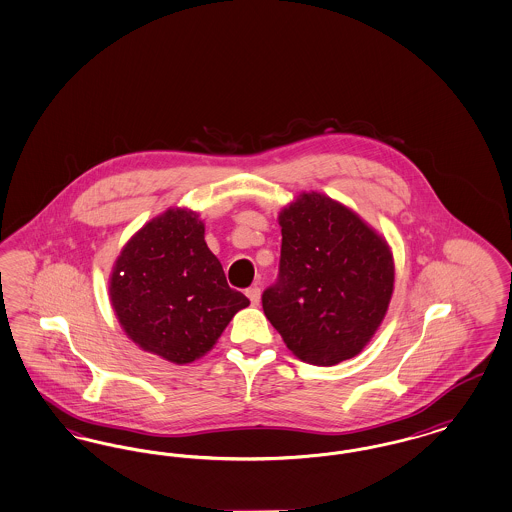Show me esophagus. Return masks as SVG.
<instances>
[{
    "instance_id": "34e87169",
    "label": "esophagus",
    "mask_w": 512,
    "mask_h": 512,
    "mask_svg": "<svg viewBox=\"0 0 512 512\" xmlns=\"http://www.w3.org/2000/svg\"><path fill=\"white\" fill-rule=\"evenodd\" d=\"M246 295L249 297V301H251L253 307H257V305L261 303V287H249L246 291Z\"/></svg>"
}]
</instances>
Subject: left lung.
<instances>
[{"label":"left lung","instance_id":"8db88e82","mask_svg":"<svg viewBox=\"0 0 512 512\" xmlns=\"http://www.w3.org/2000/svg\"><path fill=\"white\" fill-rule=\"evenodd\" d=\"M278 278L263 310L303 362L335 366L366 347L389 307L394 263L387 242L322 194H303L280 215Z\"/></svg>","mask_w":512,"mask_h":512}]
</instances>
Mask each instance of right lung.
<instances>
[{
    "mask_svg": "<svg viewBox=\"0 0 512 512\" xmlns=\"http://www.w3.org/2000/svg\"><path fill=\"white\" fill-rule=\"evenodd\" d=\"M110 297L125 333L173 364L204 356L249 305L226 284L196 213L169 209L141 228L118 257Z\"/></svg>",
    "mask_w": 512,
    "mask_h": 512,
    "instance_id": "add662e5",
    "label": "right lung"
}]
</instances>
